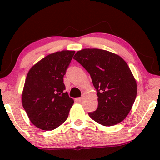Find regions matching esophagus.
<instances>
[{"mask_svg":"<svg viewBox=\"0 0 160 160\" xmlns=\"http://www.w3.org/2000/svg\"><path fill=\"white\" fill-rule=\"evenodd\" d=\"M82 99H83V98H76V101H77V102H82Z\"/></svg>","mask_w":160,"mask_h":160,"instance_id":"obj_1","label":"esophagus"}]
</instances>
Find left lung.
Listing matches in <instances>:
<instances>
[{
    "mask_svg": "<svg viewBox=\"0 0 160 160\" xmlns=\"http://www.w3.org/2000/svg\"><path fill=\"white\" fill-rule=\"evenodd\" d=\"M74 60L89 73L97 90V110L88 114L103 126L115 125L125 119L134 103L137 84L121 57L99 49L78 51Z\"/></svg>",
    "mask_w": 160,
    "mask_h": 160,
    "instance_id": "obj_1",
    "label": "left lung"
}]
</instances>
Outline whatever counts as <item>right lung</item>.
Masks as SVG:
<instances>
[{"mask_svg": "<svg viewBox=\"0 0 160 160\" xmlns=\"http://www.w3.org/2000/svg\"><path fill=\"white\" fill-rule=\"evenodd\" d=\"M75 51L50 54L28 72L22 102L30 122L43 130H52L68 117L73 100L65 92L63 77Z\"/></svg>", "mask_w": 160, "mask_h": 160, "instance_id": "obj_1", "label": "right lung"}]
</instances>
